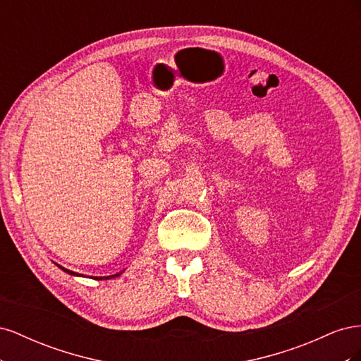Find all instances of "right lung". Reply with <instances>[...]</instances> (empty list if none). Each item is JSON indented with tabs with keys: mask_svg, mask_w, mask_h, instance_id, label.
<instances>
[{
	"mask_svg": "<svg viewBox=\"0 0 361 361\" xmlns=\"http://www.w3.org/2000/svg\"><path fill=\"white\" fill-rule=\"evenodd\" d=\"M59 267H60V265H59ZM60 268H61L63 271H66V272H69V274H73V276H78V274H76V272H72V271H69V269H66V268H63V267H60ZM120 274H122V272H118V274H116V276H108V277H104V279H105V280H108V279H111V277L114 279V277H117V276H120ZM96 279H97V277H96ZM99 280H102V277H101Z\"/></svg>",
	"mask_w": 361,
	"mask_h": 361,
	"instance_id": "add662e5",
	"label": "right lung"
}]
</instances>
